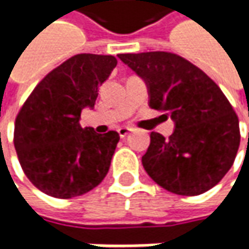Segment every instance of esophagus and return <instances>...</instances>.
Segmentation results:
<instances>
[{
    "label": "esophagus",
    "instance_id": "obj_1",
    "mask_svg": "<svg viewBox=\"0 0 249 249\" xmlns=\"http://www.w3.org/2000/svg\"><path fill=\"white\" fill-rule=\"evenodd\" d=\"M130 131H131L130 127H119V130H118V133H119V136L122 137V139H124V137L129 134Z\"/></svg>",
    "mask_w": 249,
    "mask_h": 249
}]
</instances>
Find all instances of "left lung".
<instances>
[{"label":"left lung","instance_id":"left-lung-1","mask_svg":"<svg viewBox=\"0 0 249 249\" xmlns=\"http://www.w3.org/2000/svg\"><path fill=\"white\" fill-rule=\"evenodd\" d=\"M142 77L149 107L167 112L176 129L165 139L151 133L142 157L148 176L178 196H199L215 187L234 163L240 126L231 104L206 73L177 53H119Z\"/></svg>","mask_w":249,"mask_h":249}]
</instances>
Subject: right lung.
I'll return each mask as SVG.
<instances>
[{
    "mask_svg": "<svg viewBox=\"0 0 249 249\" xmlns=\"http://www.w3.org/2000/svg\"><path fill=\"white\" fill-rule=\"evenodd\" d=\"M118 65L112 55L77 53L48 73L24 101L15 120L19 163L34 187L68 199L91 191L107 176L118 131L98 134L79 123L98 89Z\"/></svg>",
    "mask_w": 249,
    "mask_h": 249,
    "instance_id": "1",
    "label": "right lung"
}]
</instances>
